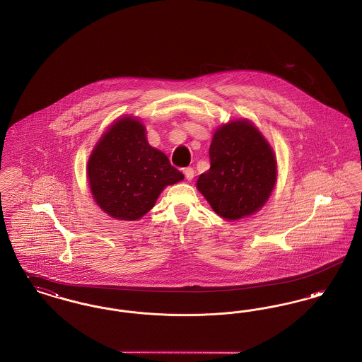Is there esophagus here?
Masks as SVG:
<instances>
[{
	"instance_id": "obj_1",
	"label": "esophagus",
	"mask_w": 362,
	"mask_h": 362,
	"mask_svg": "<svg viewBox=\"0 0 362 362\" xmlns=\"http://www.w3.org/2000/svg\"><path fill=\"white\" fill-rule=\"evenodd\" d=\"M183 173H185V176H186V179H187V180H192V177H194V170H192L191 167L185 168V170H183Z\"/></svg>"
}]
</instances>
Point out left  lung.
Segmentation results:
<instances>
[{"instance_id": "1", "label": "left lung", "mask_w": 362, "mask_h": 362, "mask_svg": "<svg viewBox=\"0 0 362 362\" xmlns=\"http://www.w3.org/2000/svg\"><path fill=\"white\" fill-rule=\"evenodd\" d=\"M209 157L210 170L199 175L197 187L220 217L239 220L267 202L276 186V156L251 122L218 127Z\"/></svg>"}]
</instances>
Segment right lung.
I'll return each mask as SVG.
<instances>
[{
	"mask_svg": "<svg viewBox=\"0 0 362 362\" xmlns=\"http://www.w3.org/2000/svg\"><path fill=\"white\" fill-rule=\"evenodd\" d=\"M183 177L167 156L148 144L144 124L133 117L111 124L88 160L93 199L118 220L141 218L164 187Z\"/></svg>",
	"mask_w": 362,
	"mask_h": 362,
	"instance_id": "add662e5",
	"label": "right lung"
}]
</instances>
